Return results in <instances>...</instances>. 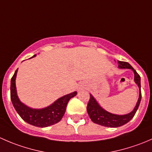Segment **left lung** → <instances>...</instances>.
I'll return each mask as SVG.
<instances>
[{
	"instance_id": "left-lung-1",
	"label": "left lung",
	"mask_w": 152,
	"mask_h": 152,
	"mask_svg": "<svg viewBox=\"0 0 152 152\" xmlns=\"http://www.w3.org/2000/svg\"><path fill=\"white\" fill-rule=\"evenodd\" d=\"M118 65L119 69H130V70H132L133 73H134V81L136 85L138 86L139 98L132 111L125 115H117L110 113V112L107 111L104 109L102 108L100 104L98 103L96 99L91 94H90V101H89L87 107V113H88L90 119L93 123L104 126L112 127V128L121 126L124 124L128 123L130 120H132V118L135 115L139 105H140V101H141L140 76L128 62L118 61Z\"/></svg>"
}]
</instances>
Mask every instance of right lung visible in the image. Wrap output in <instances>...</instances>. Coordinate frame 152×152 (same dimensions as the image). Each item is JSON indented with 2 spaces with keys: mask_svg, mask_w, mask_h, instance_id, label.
Here are the masks:
<instances>
[{
  "mask_svg": "<svg viewBox=\"0 0 152 152\" xmlns=\"http://www.w3.org/2000/svg\"><path fill=\"white\" fill-rule=\"evenodd\" d=\"M34 56H36V54L31 58ZM18 70V68L15 72V74L11 79L10 93L12 104L21 118L31 125L42 127V128L50 126L60 121L65 115L67 103L71 98L76 96L77 92H73L62 96L51 104L44 108H31L23 103L18 98L16 85H15Z\"/></svg>",
  "mask_w": 152,
  "mask_h": 152,
  "instance_id": "1",
  "label": "right lung"
}]
</instances>
